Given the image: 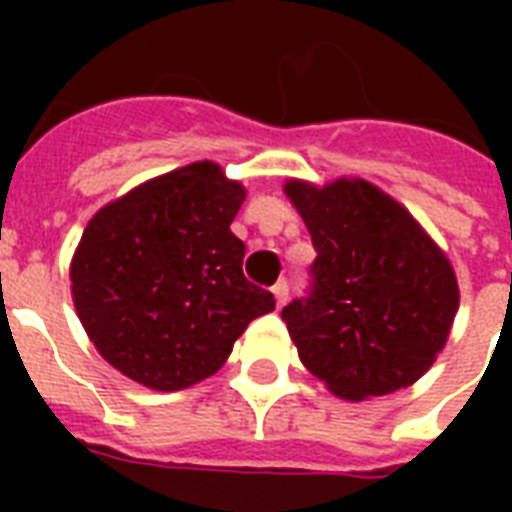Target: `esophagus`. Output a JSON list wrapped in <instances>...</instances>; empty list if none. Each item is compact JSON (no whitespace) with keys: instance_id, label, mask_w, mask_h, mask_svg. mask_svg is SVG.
Wrapping results in <instances>:
<instances>
[{"instance_id":"obj_1","label":"esophagus","mask_w":512,"mask_h":512,"mask_svg":"<svg viewBox=\"0 0 512 512\" xmlns=\"http://www.w3.org/2000/svg\"><path fill=\"white\" fill-rule=\"evenodd\" d=\"M273 300H276V308H281V305L287 303V297H289V284L287 281H276L273 284Z\"/></svg>"}]
</instances>
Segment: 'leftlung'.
<instances>
[{
  "label": "left lung",
  "instance_id": "obj_1",
  "mask_svg": "<svg viewBox=\"0 0 512 512\" xmlns=\"http://www.w3.org/2000/svg\"><path fill=\"white\" fill-rule=\"evenodd\" d=\"M284 193L316 247L311 297L281 311L305 369L345 401L414 385L460 308L449 255L364 177H289Z\"/></svg>",
  "mask_w": 512,
  "mask_h": 512
}]
</instances>
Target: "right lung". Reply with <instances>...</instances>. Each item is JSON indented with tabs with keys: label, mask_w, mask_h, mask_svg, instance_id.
<instances>
[{
	"label": "right lung",
	"mask_w": 512,
	"mask_h": 512,
	"mask_svg": "<svg viewBox=\"0 0 512 512\" xmlns=\"http://www.w3.org/2000/svg\"><path fill=\"white\" fill-rule=\"evenodd\" d=\"M247 188L217 162L135 185L90 217L68 279L76 316L116 372L151 390L207 380L273 295L244 279L231 233Z\"/></svg>",
	"instance_id": "right-lung-1"
}]
</instances>
